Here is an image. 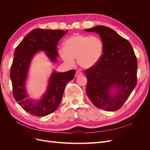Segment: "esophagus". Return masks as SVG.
<instances>
[{
	"label": "esophagus",
	"mask_w": 150,
	"mask_h": 150,
	"mask_svg": "<svg viewBox=\"0 0 150 150\" xmlns=\"http://www.w3.org/2000/svg\"><path fill=\"white\" fill-rule=\"evenodd\" d=\"M82 75H83L82 72L79 71V70L77 71L76 72V74H75V76L76 77V78H77V77H79V76H82Z\"/></svg>",
	"instance_id": "34e87169"
}]
</instances>
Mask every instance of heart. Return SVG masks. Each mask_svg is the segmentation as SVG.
I'll return each mask as SVG.
<instances>
[{
	"label": "heart",
	"mask_w": 150,
	"mask_h": 150,
	"mask_svg": "<svg viewBox=\"0 0 150 150\" xmlns=\"http://www.w3.org/2000/svg\"><path fill=\"white\" fill-rule=\"evenodd\" d=\"M104 44L98 36L74 34L64 42V48L59 50V54L67 64L73 66L74 59L83 68H90L100 60Z\"/></svg>",
	"instance_id": "b5f03b06"
}]
</instances>
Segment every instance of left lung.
<instances>
[{
	"mask_svg": "<svg viewBox=\"0 0 150 150\" xmlns=\"http://www.w3.org/2000/svg\"><path fill=\"white\" fill-rule=\"evenodd\" d=\"M84 30L98 34L104 44L100 60L85 71L86 93L95 106L116 111L137 86V57L128 40L108 27L98 25Z\"/></svg>",
	"mask_w": 150,
	"mask_h": 150,
	"instance_id": "8db88e82",
	"label": "left lung"
}]
</instances>
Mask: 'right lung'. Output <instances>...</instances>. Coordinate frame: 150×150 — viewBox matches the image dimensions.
I'll return each mask as SVG.
<instances>
[{
  "mask_svg": "<svg viewBox=\"0 0 150 150\" xmlns=\"http://www.w3.org/2000/svg\"><path fill=\"white\" fill-rule=\"evenodd\" d=\"M67 30L35 29L27 35L16 47L10 77L13 95L24 110L35 116H45L56 111L61 101L67 82L74 78L76 70L64 72L54 71L50 76L46 91L39 100L29 98L25 81L30 62L39 51L46 52L53 62L57 61V45Z\"/></svg>",
  "mask_w": 150,
  "mask_h": 150,
  "instance_id": "1",
  "label": "right lung"
}]
</instances>
